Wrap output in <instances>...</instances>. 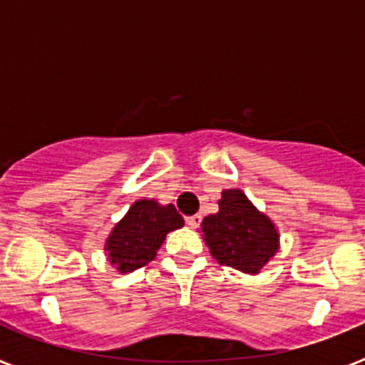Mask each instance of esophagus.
I'll list each match as a JSON object with an SVG mask.
<instances>
[{
  "label": "esophagus",
  "instance_id": "obj_1",
  "mask_svg": "<svg viewBox=\"0 0 365 365\" xmlns=\"http://www.w3.org/2000/svg\"><path fill=\"white\" fill-rule=\"evenodd\" d=\"M201 221H202V217L199 214L190 215V217H186V225H188L190 228H197L199 225H201Z\"/></svg>",
  "mask_w": 365,
  "mask_h": 365
}]
</instances>
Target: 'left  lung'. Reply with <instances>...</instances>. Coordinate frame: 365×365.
<instances>
[{"label":"left lung","mask_w":365,"mask_h":365,"mask_svg":"<svg viewBox=\"0 0 365 365\" xmlns=\"http://www.w3.org/2000/svg\"><path fill=\"white\" fill-rule=\"evenodd\" d=\"M201 232L221 265L257 274L279 248L274 222L248 201L241 190H222L219 212L202 219Z\"/></svg>","instance_id":"8db88e82"}]
</instances>
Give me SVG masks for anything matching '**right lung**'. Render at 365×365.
Here are the masks:
<instances>
[{
  "label": "right lung",
  "instance_id": "obj_1",
  "mask_svg": "<svg viewBox=\"0 0 365 365\" xmlns=\"http://www.w3.org/2000/svg\"><path fill=\"white\" fill-rule=\"evenodd\" d=\"M185 225L173 205H159L153 199H138L115 225L106 241L108 259L118 272H133L151 259L166 240V234Z\"/></svg>",
  "mask_w": 365,
  "mask_h": 365
}]
</instances>
